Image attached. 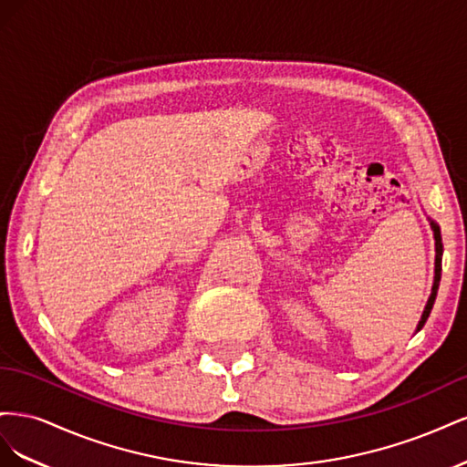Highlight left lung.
<instances>
[{
  "mask_svg": "<svg viewBox=\"0 0 467 467\" xmlns=\"http://www.w3.org/2000/svg\"><path fill=\"white\" fill-rule=\"evenodd\" d=\"M432 225V232H434V242H436V266H434V286H432V294L429 298V304L425 307V312H422V317L417 325V331L422 329V325H425V321L429 319L431 316V309H432V304L436 300V292H438V282H441V271H442V239H441V230H438V225L434 222H431Z\"/></svg>",
  "mask_w": 467,
  "mask_h": 467,
  "instance_id": "8db88e82",
  "label": "left lung"
}]
</instances>
